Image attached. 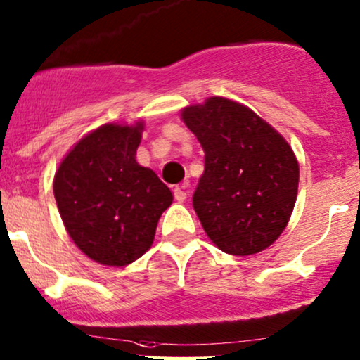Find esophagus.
Here are the masks:
<instances>
[{"label":"esophagus","instance_id":"esophagus-1","mask_svg":"<svg viewBox=\"0 0 360 360\" xmlns=\"http://www.w3.org/2000/svg\"><path fill=\"white\" fill-rule=\"evenodd\" d=\"M188 183H183V184H177L176 188H174V198H176L179 203H183L184 200L188 198Z\"/></svg>","mask_w":360,"mask_h":360}]
</instances>
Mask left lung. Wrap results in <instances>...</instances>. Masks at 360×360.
I'll return each instance as SVG.
<instances>
[{"instance_id":"8db88e82","label":"left lung","mask_w":360,"mask_h":360,"mask_svg":"<svg viewBox=\"0 0 360 360\" xmlns=\"http://www.w3.org/2000/svg\"><path fill=\"white\" fill-rule=\"evenodd\" d=\"M205 150L193 207L220 251L250 256L266 250L289 224L299 162L287 140L248 105L208 97L181 110Z\"/></svg>"}]
</instances>
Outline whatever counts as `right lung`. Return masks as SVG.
<instances>
[{"mask_svg": "<svg viewBox=\"0 0 360 360\" xmlns=\"http://www.w3.org/2000/svg\"><path fill=\"white\" fill-rule=\"evenodd\" d=\"M145 129L105 122L77 141L59 162L53 189L59 215L77 248L105 266H126L153 244L171 189L136 162Z\"/></svg>", "mask_w": 360, "mask_h": 360, "instance_id": "add662e5", "label": "right lung"}]
</instances>
